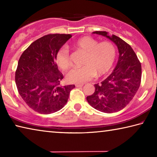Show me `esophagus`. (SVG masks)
Instances as JSON below:
<instances>
[{"label":"esophagus","mask_w":157,"mask_h":157,"mask_svg":"<svg viewBox=\"0 0 157 157\" xmlns=\"http://www.w3.org/2000/svg\"><path fill=\"white\" fill-rule=\"evenodd\" d=\"M84 86L83 84H75V86L77 87V88H79V87H82Z\"/></svg>","instance_id":"34e87169"}]
</instances>
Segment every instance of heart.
<instances>
[{
    "label": "heart",
    "mask_w": 157,
    "mask_h": 157,
    "mask_svg": "<svg viewBox=\"0 0 157 157\" xmlns=\"http://www.w3.org/2000/svg\"><path fill=\"white\" fill-rule=\"evenodd\" d=\"M75 49L85 53L82 68H73L66 78L71 83H84L91 80L95 75L107 73L113 64L116 57V48L109 41H98L91 36H83L73 44ZM56 63L62 71H67L71 63L67 47L63 46L56 54Z\"/></svg>",
    "instance_id": "1"
}]
</instances>
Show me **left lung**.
<instances>
[{"label":"left lung","instance_id":"8db88e82","mask_svg":"<svg viewBox=\"0 0 157 157\" xmlns=\"http://www.w3.org/2000/svg\"><path fill=\"white\" fill-rule=\"evenodd\" d=\"M93 33L113 41L118 48L119 57L112 73L94 85L95 92L86 97L87 102L101 112H117L126 107L136 94L141 79V65L132 47L122 39L105 31Z\"/></svg>","mask_w":157,"mask_h":157}]
</instances>
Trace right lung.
Returning a JSON list of instances; mask_svg holds the SVG:
<instances>
[{
    "instance_id": "1",
    "label": "right lung",
    "mask_w": 157,
    "mask_h": 157,
    "mask_svg": "<svg viewBox=\"0 0 157 157\" xmlns=\"http://www.w3.org/2000/svg\"><path fill=\"white\" fill-rule=\"evenodd\" d=\"M71 34H54L32 43L21 55L15 73L18 94L31 109L50 114L64 107L75 85L60 86L63 75L56 63V54Z\"/></svg>"
}]
</instances>
